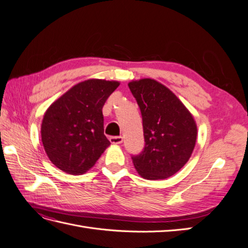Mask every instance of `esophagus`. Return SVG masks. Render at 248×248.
Listing matches in <instances>:
<instances>
[{
	"label": "esophagus",
	"mask_w": 248,
	"mask_h": 248,
	"mask_svg": "<svg viewBox=\"0 0 248 248\" xmlns=\"http://www.w3.org/2000/svg\"><path fill=\"white\" fill-rule=\"evenodd\" d=\"M109 140H110V142L111 144H122L123 142V138L122 137H111L110 139H109Z\"/></svg>",
	"instance_id": "1"
}]
</instances>
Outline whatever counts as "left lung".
Instances as JSON below:
<instances>
[{
    "mask_svg": "<svg viewBox=\"0 0 248 248\" xmlns=\"http://www.w3.org/2000/svg\"><path fill=\"white\" fill-rule=\"evenodd\" d=\"M142 117L145 149L132 157L139 175L163 180L181 170L196 146L198 127L191 112L170 90L153 78L128 82Z\"/></svg>",
    "mask_w": 248,
    "mask_h": 248,
    "instance_id": "obj_1",
    "label": "left lung"
}]
</instances>
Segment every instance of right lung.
Here are the masks:
<instances>
[{
  "mask_svg": "<svg viewBox=\"0 0 248 248\" xmlns=\"http://www.w3.org/2000/svg\"><path fill=\"white\" fill-rule=\"evenodd\" d=\"M119 85L117 80L87 79L50 104L43 116L41 140L58 169L85 174L110 145L104 136L102 108Z\"/></svg>",
  "mask_w": 248,
  "mask_h": 248,
  "instance_id": "add662e5",
  "label": "right lung"
}]
</instances>
